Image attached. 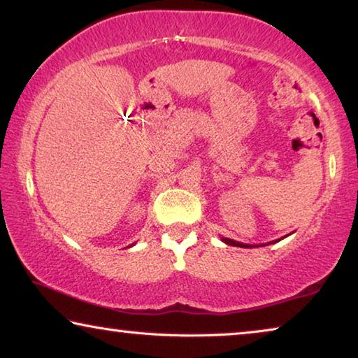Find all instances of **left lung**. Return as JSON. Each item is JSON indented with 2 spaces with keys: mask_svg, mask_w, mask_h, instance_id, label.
<instances>
[{
  "mask_svg": "<svg viewBox=\"0 0 358 358\" xmlns=\"http://www.w3.org/2000/svg\"><path fill=\"white\" fill-rule=\"evenodd\" d=\"M284 238H286V237H284ZM222 241H224V243H226V245H230V246H240V248H254V245H246V243H240V241H235V240H230V238H221ZM280 240H282V238H280ZM280 240H275V243H276V241H280ZM270 243H273V241H270ZM268 243V245H270Z\"/></svg>",
  "mask_w": 358,
  "mask_h": 358,
  "instance_id": "left-lung-1",
  "label": "left lung"
}]
</instances>
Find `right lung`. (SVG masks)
<instances>
[{"label": "right lung", "mask_w": 358, "mask_h": 358, "mask_svg": "<svg viewBox=\"0 0 358 358\" xmlns=\"http://www.w3.org/2000/svg\"><path fill=\"white\" fill-rule=\"evenodd\" d=\"M131 246H132V245H131Z\"/></svg>", "instance_id": "right-lung-1"}]
</instances>
